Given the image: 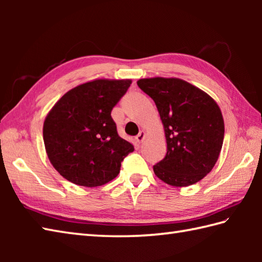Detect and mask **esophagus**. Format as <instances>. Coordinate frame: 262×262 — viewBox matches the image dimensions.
Returning <instances> with one entry per match:
<instances>
[{
  "label": "esophagus",
  "mask_w": 262,
  "mask_h": 262,
  "mask_svg": "<svg viewBox=\"0 0 262 262\" xmlns=\"http://www.w3.org/2000/svg\"><path fill=\"white\" fill-rule=\"evenodd\" d=\"M145 132H143V130H141L140 132V134H138L135 138H136V142L138 143V144H141V143H143V141L145 140Z\"/></svg>",
  "instance_id": "obj_1"
}]
</instances>
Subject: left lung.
<instances>
[{"label":"left lung","mask_w":262,"mask_h":262,"mask_svg":"<svg viewBox=\"0 0 262 262\" xmlns=\"http://www.w3.org/2000/svg\"><path fill=\"white\" fill-rule=\"evenodd\" d=\"M163 122L166 154L153 165L159 179L173 187L202 180L214 168L224 140L221 109L207 93L180 79H142Z\"/></svg>","instance_id":"obj_1"}]
</instances>
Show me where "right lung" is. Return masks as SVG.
Instances as JSON below:
<instances>
[{"label": "right lung", "mask_w": 262, "mask_h": 262, "mask_svg": "<svg viewBox=\"0 0 262 262\" xmlns=\"http://www.w3.org/2000/svg\"><path fill=\"white\" fill-rule=\"evenodd\" d=\"M130 84V80L88 82L65 93L49 111L43 143L51 163L66 180L98 187L118 176L134 146L118 135L111 110Z\"/></svg>", "instance_id": "right-lung-1"}]
</instances>
